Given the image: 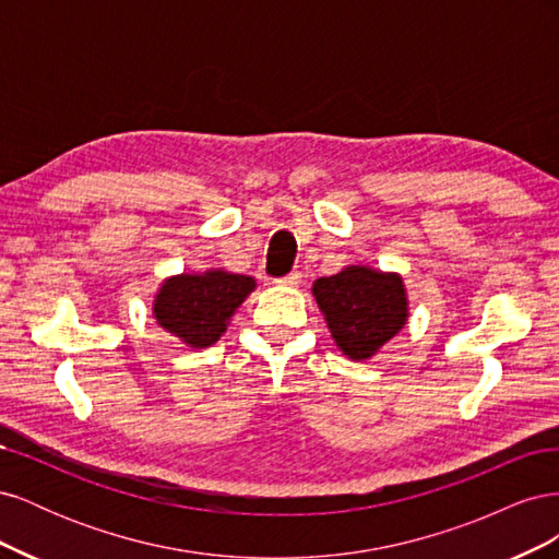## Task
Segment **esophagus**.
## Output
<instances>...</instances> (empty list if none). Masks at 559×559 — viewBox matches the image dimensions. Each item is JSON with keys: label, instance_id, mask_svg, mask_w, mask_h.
I'll return each instance as SVG.
<instances>
[{"label": "esophagus", "instance_id": "34e87169", "mask_svg": "<svg viewBox=\"0 0 559 559\" xmlns=\"http://www.w3.org/2000/svg\"><path fill=\"white\" fill-rule=\"evenodd\" d=\"M300 273H298V270H292V273L289 275H284V277H280V280H275L277 284H282V286H298L300 284Z\"/></svg>", "mask_w": 559, "mask_h": 559}]
</instances>
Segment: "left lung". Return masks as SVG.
Masks as SVG:
<instances>
[{
	"label": "left lung",
	"instance_id": "8db88e82",
	"mask_svg": "<svg viewBox=\"0 0 559 559\" xmlns=\"http://www.w3.org/2000/svg\"><path fill=\"white\" fill-rule=\"evenodd\" d=\"M312 294L326 314L335 345L349 359L373 357L408 319L401 277L370 267L352 265L337 275L319 277Z\"/></svg>",
	"mask_w": 559,
	"mask_h": 559
}]
</instances>
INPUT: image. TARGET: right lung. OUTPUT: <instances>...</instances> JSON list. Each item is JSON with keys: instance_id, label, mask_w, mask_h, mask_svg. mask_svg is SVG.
<instances>
[{"instance_id": "right-lung-1", "label": "right lung", "mask_w": 559, "mask_h": 559, "mask_svg": "<svg viewBox=\"0 0 559 559\" xmlns=\"http://www.w3.org/2000/svg\"><path fill=\"white\" fill-rule=\"evenodd\" d=\"M253 280L224 270L205 275L170 277L156 296L154 314L158 324L175 333L186 345L210 347L228 326V319L253 292Z\"/></svg>"}]
</instances>
